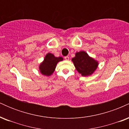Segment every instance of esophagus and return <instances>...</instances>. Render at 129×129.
Returning a JSON list of instances; mask_svg holds the SVG:
<instances>
[{
  "label": "esophagus",
  "mask_w": 129,
  "mask_h": 129,
  "mask_svg": "<svg viewBox=\"0 0 129 129\" xmlns=\"http://www.w3.org/2000/svg\"><path fill=\"white\" fill-rule=\"evenodd\" d=\"M64 59L66 60H69V56H66V57H64Z\"/></svg>",
  "instance_id": "34e87169"
}]
</instances>
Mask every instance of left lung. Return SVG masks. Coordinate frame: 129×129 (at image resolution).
<instances>
[{
  "mask_svg": "<svg viewBox=\"0 0 129 129\" xmlns=\"http://www.w3.org/2000/svg\"><path fill=\"white\" fill-rule=\"evenodd\" d=\"M76 70L83 76L91 75L97 69L98 62L90 57L85 51L76 53V56L72 59Z\"/></svg>",
  "mask_w": 129,
  "mask_h": 129,
  "instance_id": "8db88e82",
  "label": "left lung"
}]
</instances>
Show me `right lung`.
<instances>
[{"label":"right lung","mask_w":129,"mask_h":129,"mask_svg":"<svg viewBox=\"0 0 129 129\" xmlns=\"http://www.w3.org/2000/svg\"><path fill=\"white\" fill-rule=\"evenodd\" d=\"M62 60V57H57L51 53H48L45 56L44 61L40 65V72L45 76H50L54 72L57 62Z\"/></svg>","instance_id":"1"}]
</instances>
